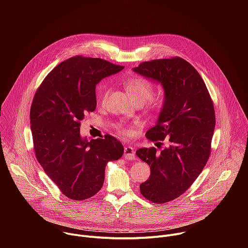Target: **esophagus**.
<instances>
[{
	"instance_id": "34e87169",
	"label": "esophagus",
	"mask_w": 248,
	"mask_h": 248,
	"mask_svg": "<svg viewBox=\"0 0 248 248\" xmlns=\"http://www.w3.org/2000/svg\"><path fill=\"white\" fill-rule=\"evenodd\" d=\"M124 159H127V160H134V158H135L134 149L130 146H125L124 152Z\"/></svg>"
}]
</instances>
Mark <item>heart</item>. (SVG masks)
Listing matches in <instances>:
<instances>
[{"label":"heart","mask_w":248,"mask_h":248,"mask_svg":"<svg viewBox=\"0 0 248 248\" xmlns=\"http://www.w3.org/2000/svg\"><path fill=\"white\" fill-rule=\"evenodd\" d=\"M125 88L131 97V99L135 103H141L147 101L148 107L154 111H159L162 109L165 102V97L162 93H152L153 86L152 84L144 79L143 78L135 77L132 78H128L124 82ZM110 89L108 86L101 87L98 95V100L100 103H105L108 98ZM115 128L124 136H130L132 133V129L129 126H126L122 122L117 123L115 124Z\"/></svg>","instance_id":"1"}]
</instances>
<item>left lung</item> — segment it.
Listing matches in <instances>:
<instances>
[{
  "mask_svg": "<svg viewBox=\"0 0 248 248\" xmlns=\"http://www.w3.org/2000/svg\"><path fill=\"white\" fill-rule=\"evenodd\" d=\"M133 72L157 80L165 91L158 121L145 136L151 141L167 139L168 145L160 152L140 148L136 155L151 170L140 185L141 194L153 203H166L190 187L210 157L214 104L197 70L180 57L143 62Z\"/></svg>",
  "mask_w": 248,
  "mask_h": 248,
  "instance_id": "left-lung-1",
  "label": "left lung"
}]
</instances>
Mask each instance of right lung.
I'll use <instances>...</instances> for the list:
<instances>
[{"instance_id":"right-lung-1","label":"right lung","mask_w":248,"mask_h":248,"mask_svg":"<svg viewBox=\"0 0 248 248\" xmlns=\"http://www.w3.org/2000/svg\"><path fill=\"white\" fill-rule=\"evenodd\" d=\"M99 58L76 56L58 64L35 93L30 108L33 146L37 161L62 193L73 200L95 195L108 162L124 154L109 134L80 136V123L96 109V84L124 68Z\"/></svg>"}]
</instances>
